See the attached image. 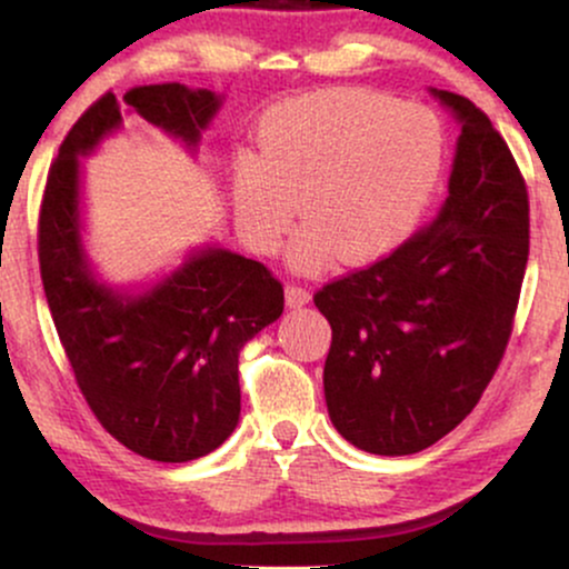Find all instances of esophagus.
Instances as JSON below:
<instances>
[{"label":"esophagus","instance_id":"1","mask_svg":"<svg viewBox=\"0 0 569 569\" xmlns=\"http://www.w3.org/2000/svg\"><path fill=\"white\" fill-rule=\"evenodd\" d=\"M310 299H312L310 291L302 289V286H286V305L293 307V310H297V307L310 305Z\"/></svg>","mask_w":569,"mask_h":569}]
</instances>
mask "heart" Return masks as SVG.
<instances>
[{
  "mask_svg": "<svg viewBox=\"0 0 569 569\" xmlns=\"http://www.w3.org/2000/svg\"><path fill=\"white\" fill-rule=\"evenodd\" d=\"M439 120L417 103L356 88L316 90L264 114L257 158L234 160L230 192L238 230L272 253L297 213L289 262L323 270L331 257L363 262L411 230L441 173Z\"/></svg>",
  "mask_w": 569,
  "mask_h": 569,
  "instance_id": "obj_1",
  "label": "heart"
}]
</instances>
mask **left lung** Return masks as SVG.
<instances>
[{"instance_id": "left-lung-1", "label": "left lung", "mask_w": 569, "mask_h": 569, "mask_svg": "<svg viewBox=\"0 0 569 569\" xmlns=\"http://www.w3.org/2000/svg\"><path fill=\"white\" fill-rule=\"evenodd\" d=\"M430 96L460 126L447 200L390 257L316 293L331 326V422L385 457L422 452L471 415L506 352L530 253L527 187L508 143L468 98Z\"/></svg>"}]
</instances>
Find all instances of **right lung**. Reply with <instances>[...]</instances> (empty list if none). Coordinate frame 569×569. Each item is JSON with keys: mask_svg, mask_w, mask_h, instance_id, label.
I'll list each match as a JSON object with an SVG mask.
<instances>
[{"mask_svg": "<svg viewBox=\"0 0 569 569\" xmlns=\"http://www.w3.org/2000/svg\"><path fill=\"white\" fill-rule=\"evenodd\" d=\"M84 112L58 149L39 213V270L71 369L101 426L158 462L211 455L240 420L238 356L283 312L262 262L219 243L189 248L152 283H109L88 253L82 158L136 114L198 154L224 96L143 84Z\"/></svg>", "mask_w": 569, "mask_h": 569, "instance_id": "obj_1", "label": "right lung"}]
</instances>
